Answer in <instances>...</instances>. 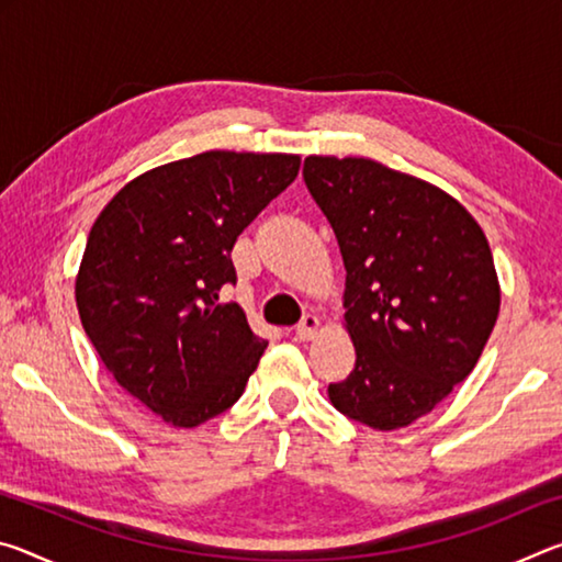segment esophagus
Here are the masks:
<instances>
[{
    "label": "esophagus",
    "mask_w": 562,
    "mask_h": 562,
    "mask_svg": "<svg viewBox=\"0 0 562 562\" xmlns=\"http://www.w3.org/2000/svg\"><path fill=\"white\" fill-rule=\"evenodd\" d=\"M317 331H319V319L307 315V317H302L297 327H294V337H297L300 341H307V339L315 337Z\"/></svg>",
    "instance_id": "esophagus-1"
}]
</instances>
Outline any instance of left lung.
Masks as SVG:
<instances>
[{"mask_svg":"<svg viewBox=\"0 0 562 562\" xmlns=\"http://www.w3.org/2000/svg\"><path fill=\"white\" fill-rule=\"evenodd\" d=\"M302 176L337 235L357 351L329 402L376 431L404 429L473 372L496 325L486 235L446 190L372 158L307 156Z\"/></svg>","mask_w":562,"mask_h":562,"instance_id":"8db88e82","label":"left lung"}]
</instances>
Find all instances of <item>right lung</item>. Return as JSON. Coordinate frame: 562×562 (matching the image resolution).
I'll use <instances>...</instances> for the list:
<instances>
[{"label":"right lung","instance_id":"1","mask_svg":"<svg viewBox=\"0 0 562 562\" xmlns=\"http://www.w3.org/2000/svg\"><path fill=\"white\" fill-rule=\"evenodd\" d=\"M300 170L294 154H205L146 170L91 225L76 307L113 379L176 429L231 408L268 341L240 304L233 245Z\"/></svg>","mask_w":562,"mask_h":562}]
</instances>
